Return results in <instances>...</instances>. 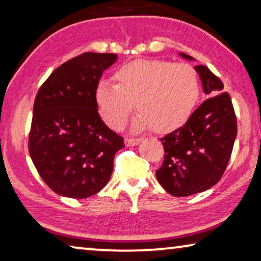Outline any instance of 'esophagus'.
Segmentation results:
<instances>
[{
	"label": "esophagus",
	"mask_w": 261,
	"mask_h": 261,
	"mask_svg": "<svg viewBox=\"0 0 261 261\" xmlns=\"http://www.w3.org/2000/svg\"><path fill=\"white\" fill-rule=\"evenodd\" d=\"M142 141H143V138H126L125 145L126 146H135V145H138V144Z\"/></svg>",
	"instance_id": "esophagus-1"
}]
</instances>
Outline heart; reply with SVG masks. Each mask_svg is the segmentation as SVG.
<instances>
[{"mask_svg":"<svg viewBox=\"0 0 261 261\" xmlns=\"http://www.w3.org/2000/svg\"><path fill=\"white\" fill-rule=\"evenodd\" d=\"M116 84L100 82L96 100L109 126H125L134 103L139 112L135 130L154 126L170 131L181 126L191 116L199 97V81L194 69L185 63L163 60H141L115 72Z\"/></svg>","mask_w":261,"mask_h":261,"instance_id":"heart-1","label":"heart"}]
</instances>
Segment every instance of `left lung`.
I'll return each instance as SVG.
<instances>
[{"label": "left lung", "mask_w": 261, "mask_h": 261, "mask_svg": "<svg viewBox=\"0 0 261 261\" xmlns=\"http://www.w3.org/2000/svg\"><path fill=\"white\" fill-rule=\"evenodd\" d=\"M188 61L191 56L179 53ZM196 71L207 99L184 125L161 138L164 162L155 171L159 184L174 197H186L211 189L220 180L230 161L237 137V118L224 84L205 65Z\"/></svg>", "instance_id": "8db88e82"}]
</instances>
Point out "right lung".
I'll list each match as a JSON object with an SVG mask.
<instances>
[{
  "label": "right lung",
  "mask_w": 261,
  "mask_h": 261,
  "mask_svg": "<svg viewBox=\"0 0 261 261\" xmlns=\"http://www.w3.org/2000/svg\"><path fill=\"white\" fill-rule=\"evenodd\" d=\"M115 54L84 53L48 77L34 103L29 153L54 192L83 199L110 179L124 141L99 117L96 89Z\"/></svg>",
  "instance_id": "1"
}]
</instances>
